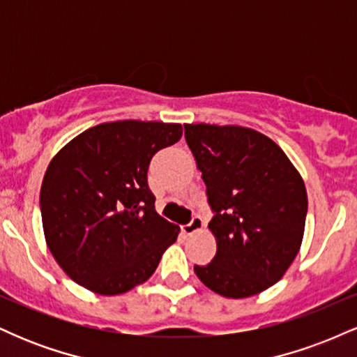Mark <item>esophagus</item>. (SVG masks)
Masks as SVG:
<instances>
[{
  "label": "esophagus",
  "mask_w": 357,
  "mask_h": 357,
  "mask_svg": "<svg viewBox=\"0 0 357 357\" xmlns=\"http://www.w3.org/2000/svg\"><path fill=\"white\" fill-rule=\"evenodd\" d=\"M203 227H204V221L199 218V216H195V218H192L190 223L184 225L181 230H183L184 235H192V233L203 230Z\"/></svg>",
  "instance_id": "obj_1"
}]
</instances>
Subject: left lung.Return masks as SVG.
Wrapping results in <instances>:
<instances>
[{"mask_svg":"<svg viewBox=\"0 0 357 357\" xmlns=\"http://www.w3.org/2000/svg\"><path fill=\"white\" fill-rule=\"evenodd\" d=\"M215 216L211 264L195 265L208 289L245 298L277 284L304 238V179L272 139L241 126L184 124Z\"/></svg>","mask_w":357,"mask_h":357,"instance_id":"8db88e82","label":"left lung"}]
</instances>
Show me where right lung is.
Returning <instances> with one entry per match:
<instances>
[{"mask_svg":"<svg viewBox=\"0 0 357 357\" xmlns=\"http://www.w3.org/2000/svg\"><path fill=\"white\" fill-rule=\"evenodd\" d=\"M181 124L104 122L53 155L40 190L47 247L73 282L100 296L144 284L179 228L158 215L147 167Z\"/></svg>","mask_w":357,"mask_h":357,"instance_id":"1","label":"right lung"}]
</instances>
